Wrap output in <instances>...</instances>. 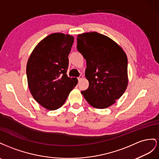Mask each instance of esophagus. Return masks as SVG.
<instances>
[{"label":"esophagus","mask_w":159,"mask_h":159,"mask_svg":"<svg viewBox=\"0 0 159 159\" xmlns=\"http://www.w3.org/2000/svg\"><path fill=\"white\" fill-rule=\"evenodd\" d=\"M83 79V75H80L79 76V77H78V80H79V81H80V80H81Z\"/></svg>","instance_id":"1"}]
</instances>
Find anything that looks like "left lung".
<instances>
[{
  "instance_id": "8db88e82",
  "label": "left lung",
  "mask_w": 159,
  "mask_h": 159,
  "mask_svg": "<svg viewBox=\"0 0 159 159\" xmlns=\"http://www.w3.org/2000/svg\"><path fill=\"white\" fill-rule=\"evenodd\" d=\"M76 48L87 62L89 86L81 91L86 101L100 109L112 105L128 85L126 53L114 40L97 32L79 34Z\"/></svg>"
}]
</instances>
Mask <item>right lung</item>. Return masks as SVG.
Returning a JSON list of instances; mask_svg holds the SVG:
<instances>
[{"label":"right lung","mask_w":159,"mask_h":159,"mask_svg":"<svg viewBox=\"0 0 159 159\" xmlns=\"http://www.w3.org/2000/svg\"><path fill=\"white\" fill-rule=\"evenodd\" d=\"M74 37L53 33L43 39L30 54L26 65L30 91L39 104L48 110L64 105L78 80L66 75L69 54Z\"/></svg>","instance_id":"add662e5"}]
</instances>
